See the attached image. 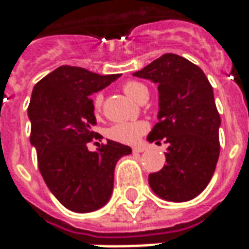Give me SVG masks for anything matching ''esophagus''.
Returning <instances> with one entry per match:
<instances>
[{"mask_svg": "<svg viewBox=\"0 0 249 249\" xmlns=\"http://www.w3.org/2000/svg\"><path fill=\"white\" fill-rule=\"evenodd\" d=\"M145 149L146 148L144 145H139V146H135V148H133V152H135V153H140V152H144Z\"/></svg>", "mask_w": 249, "mask_h": 249, "instance_id": "34e87169", "label": "esophagus"}]
</instances>
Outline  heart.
Segmentation results:
<instances>
[{"label":"heart","instance_id":"1","mask_svg":"<svg viewBox=\"0 0 249 249\" xmlns=\"http://www.w3.org/2000/svg\"><path fill=\"white\" fill-rule=\"evenodd\" d=\"M123 90L137 103H142L149 96V92H148L145 85H142L139 81H126L123 85ZM103 100L104 97L101 93H97L93 97V108H94L96 113L101 110ZM148 129H149V124L146 121H142V120L128 121V123H117V124H113L110 128H108L107 136L110 140L119 141L123 144H135Z\"/></svg>","mask_w":249,"mask_h":249}]
</instances>
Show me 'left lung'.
Wrapping results in <instances>:
<instances>
[{"label": "left lung", "mask_w": 249, "mask_h": 249, "mask_svg": "<svg viewBox=\"0 0 249 249\" xmlns=\"http://www.w3.org/2000/svg\"><path fill=\"white\" fill-rule=\"evenodd\" d=\"M133 76L159 84V123L148 141L164 140L167 164L149 175L152 191L168 201H188L203 192L220 155V114L204 71L167 53Z\"/></svg>", "instance_id": "1"}]
</instances>
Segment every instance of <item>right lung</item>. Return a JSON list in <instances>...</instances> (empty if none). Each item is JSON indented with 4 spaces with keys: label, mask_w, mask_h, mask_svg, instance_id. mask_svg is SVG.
I'll return each mask as SVG.
<instances>
[{
    "label": "right lung",
    "mask_w": 249,
    "mask_h": 249,
    "mask_svg": "<svg viewBox=\"0 0 249 249\" xmlns=\"http://www.w3.org/2000/svg\"><path fill=\"white\" fill-rule=\"evenodd\" d=\"M119 77L62 65L33 88L28 116L38 169L51 192L73 212L87 213L108 203L116 162L132 152L112 140L88 151L89 142L103 139L92 130L96 117L89 96Z\"/></svg>",
    "instance_id": "right-lung-1"
}]
</instances>
